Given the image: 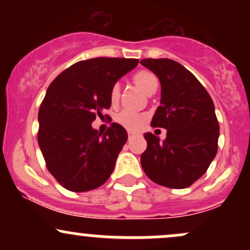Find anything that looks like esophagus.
<instances>
[{"mask_svg":"<svg viewBox=\"0 0 250 250\" xmlns=\"http://www.w3.org/2000/svg\"><path fill=\"white\" fill-rule=\"evenodd\" d=\"M135 135H136V134L133 133V131H128V137H129V139H131V137H134Z\"/></svg>","mask_w":250,"mask_h":250,"instance_id":"esophagus-1","label":"esophagus"}]
</instances>
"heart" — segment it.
Wrapping results in <instances>:
<instances>
[{"instance_id": "heart-1", "label": "heart", "mask_w": 250, "mask_h": 250, "mask_svg": "<svg viewBox=\"0 0 250 250\" xmlns=\"http://www.w3.org/2000/svg\"><path fill=\"white\" fill-rule=\"evenodd\" d=\"M134 82L137 85V88L145 93L146 95H148L150 91L157 90L159 88V80H157L156 75L154 73L149 70H140L137 71L134 75ZM120 97V85L114 84L111 87L110 90V102L111 104H116L119 101ZM116 121L125 127L128 130L136 131L139 129H141L143 123L146 121V116L140 115V114L133 113V111L125 110L122 113H120L116 116Z\"/></svg>"}]
</instances>
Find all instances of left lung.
Instances as JSON below:
<instances>
[{"label": "left lung", "mask_w": 250, "mask_h": 250, "mask_svg": "<svg viewBox=\"0 0 250 250\" xmlns=\"http://www.w3.org/2000/svg\"><path fill=\"white\" fill-rule=\"evenodd\" d=\"M141 64L159 77L161 101L151 127L167 129V137L146 133L141 155L145 173L163 187L183 189L207 171L217 153L220 127L214 102L199 80L169 59H145Z\"/></svg>", "instance_id": "8db88e82"}]
</instances>
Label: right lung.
Returning a JSON list of instances; mask_svg holds the SVG:
<instances>
[{
	"mask_svg": "<svg viewBox=\"0 0 250 250\" xmlns=\"http://www.w3.org/2000/svg\"><path fill=\"white\" fill-rule=\"evenodd\" d=\"M139 64L136 59L80 61L51 82L39 110V146L48 170L65 189L88 191L113 173L128 134L111 123L104 134L91 127L110 108V90Z\"/></svg>",
	"mask_w": 250,
	"mask_h": 250,
	"instance_id": "1",
	"label": "right lung"
}]
</instances>
